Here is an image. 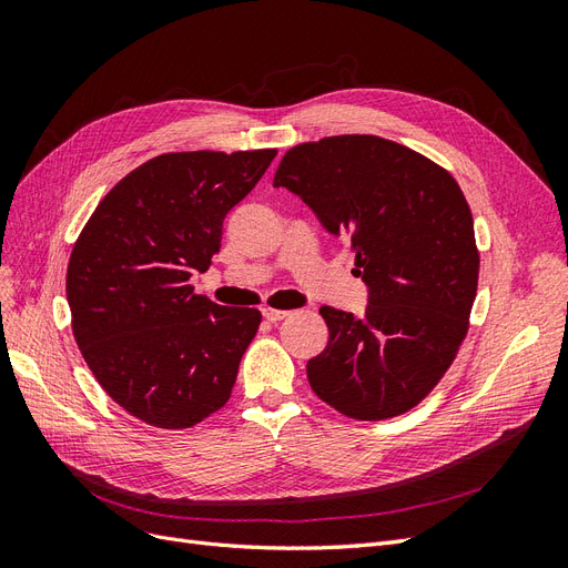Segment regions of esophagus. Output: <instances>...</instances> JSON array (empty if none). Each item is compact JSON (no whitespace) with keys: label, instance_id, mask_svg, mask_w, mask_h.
Here are the masks:
<instances>
[{"label":"esophagus","instance_id":"obj_1","mask_svg":"<svg viewBox=\"0 0 568 568\" xmlns=\"http://www.w3.org/2000/svg\"><path fill=\"white\" fill-rule=\"evenodd\" d=\"M263 317H265L267 322H272V324H277V322H282L284 317H288V313H286V311H274V307H265Z\"/></svg>","mask_w":568,"mask_h":568}]
</instances>
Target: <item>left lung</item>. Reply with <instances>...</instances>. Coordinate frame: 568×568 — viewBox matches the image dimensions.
I'll return each mask as SVG.
<instances>
[{
  "label": "left lung",
  "mask_w": 568,
  "mask_h": 568,
  "mask_svg": "<svg viewBox=\"0 0 568 568\" xmlns=\"http://www.w3.org/2000/svg\"><path fill=\"white\" fill-rule=\"evenodd\" d=\"M272 184L348 239L369 291L363 317L320 307L329 343L307 359L313 390L365 422L419 405L453 365L476 298L474 217L455 178L384 136L341 134L288 149Z\"/></svg>",
  "instance_id": "obj_1"
}]
</instances>
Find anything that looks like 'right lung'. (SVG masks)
Returning <instances> with one entry per match:
<instances>
[{"label":"right lung","instance_id":"obj_1","mask_svg":"<svg viewBox=\"0 0 568 568\" xmlns=\"http://www.w3.org/2000/svg\"><path fill=\"white\" fill-rule=\"evenodd\" d=\"M274 149L163 153L99 201L65 274L84 363L132 417L189 428L230 400L261 313L194 294L222 222L265 175Z\"/></svg>","mask_w":568,"mask_h":568}]
</instances>
